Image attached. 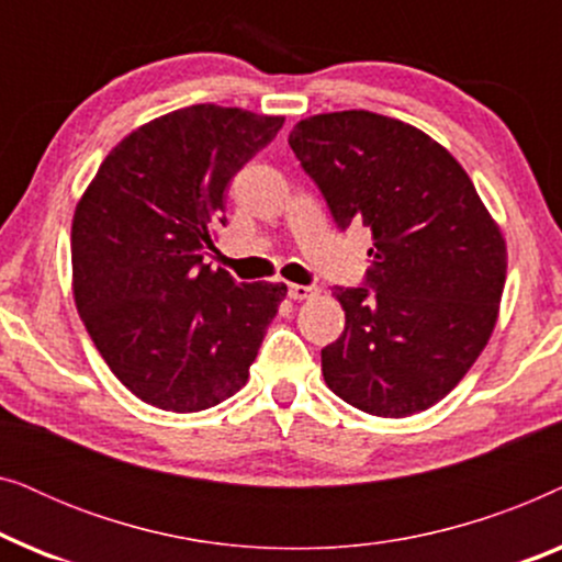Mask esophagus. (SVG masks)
<instances>
[{"label": "esophagus", "mask_w": 562, "mask_h": 562, "mask_svg": "<svg viewBox=\"0 0 562 562\" xmlns=\"http://www.w3.org/2000/svg\"><path fill=\"white\" fill-rule=\"evenodd\" d=\"M317 294V289L314 286H302V283H289V296L291 299H310Z\"/></svg>", "instance_id": "34e87169"}]
</instances>
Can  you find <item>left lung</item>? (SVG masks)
Masks as SVG:
<instances>
[{
	"instance_id": "obj_1",
	"label": "left lung",
	"mask_w": 562,
	"mask_h": 562,
	"mask_svg": "<svg viewBox=\"0 0 562 562\" xmlns=\"http://www.w3.org/2000/svg\"><path fill=\"white\" fill-rule=\"evenodd\" d=\"M289 145L337 227H371L363 286H335L345 329L322 348L342 402L409 417L448 396L494 333L506 245L463 166L422 130L366 110L314 114Z\"/></svg>"
}]
</instances>
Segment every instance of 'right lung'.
I'll list each match as a JSON object with an SVG mask.
<instances>
[{
  "label": "right lung",
  "instance_id": "add662e5",
  "mask_svg": "<svg viewBox=\"0 0 562 562\" xmlns=\"http://www.w3.org/2000/svg\"><path fill=\"white\" fill-rule=\"evenodd\" d=\"M283 117L194 104L130 133L81 196L74 299L110 371L145 404L202 412L248 381L286 283L204 263L225 191Z\"/></svg>",
  "mask_w": 562,
  "mask_h": 562
}]
</instances>
